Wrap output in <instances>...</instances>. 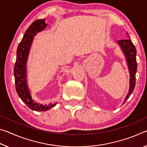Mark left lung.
<instances>
[{"label": "left lung", "mask_w": 147, "mask_h": 147, "mask_svg": "<svg viewBox=\"0 0 147 147\" xmlns=\"http://www.w3.org/2000/svg\"><path fill=\"white\" fill-rule=\"evenodd\" d=\"M128 34V33H127ZM118 44L123 51L124 56L126 57V62H127L128 69L130 71V89H129L128 93L126 95L123 104L127 100V99L130 97L131 94L135 88L136 85V74L137 71V64L136 61V49L134 45L132 43L130 36H127V39H121L118 41Z\"/></svg>", "instance_id": "1"}]
</instances>
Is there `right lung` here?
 <instances>
[{"label":"right lung","instance_id":"1","mask_svg":"<svg viewBox=\"0 0 147 147\" xmlns=\"http://www.w3.org/2000/svg\"><path fill=\"white\" fill-rule=\"evenodd\" d=\"M47 26L45 19H38L26 30L17 47V58L13 70L16 89L19 96L30 109L37 111H47L56 104L51 103L49 105H43L34 102L32 98L26 82V62L34 37L37 33L45 28Z\"/></svg>","mask_w":147,"mask_h":147}]
</instances>
